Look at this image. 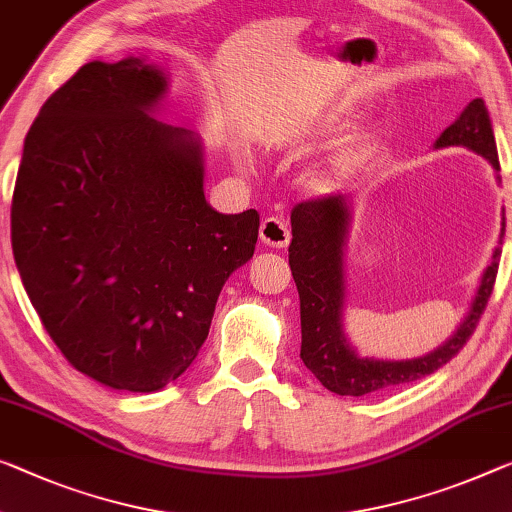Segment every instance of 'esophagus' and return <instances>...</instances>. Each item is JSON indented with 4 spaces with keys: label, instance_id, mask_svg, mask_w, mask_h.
Masks as SVG:
<instances>
[{
    "label": "esophagus",
    "instance_id": "1",
    "mask_svg": "<svg viewBox=\"0 0 512 512\" xmlns=\"http://www.w3.org/2000/svg\"><path fill=\"white\" fill-rule=\"evenodd\" d=\"M261 240L267 247H274V249L288 247V242H290L288 224L279 217H267L261 224Z\"/></svg>",
    "mask_w": 512,
    "mask_h": 512
}]
</instances>
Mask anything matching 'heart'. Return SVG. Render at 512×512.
<instances>
[{"label":"heart","instance_id":"b5f03b06","mask_svg":"<svg viewBox=\"0 0 512 512\" xmlns=\"http://www.w3.org/2000/svg\"><path fill=\"white\" fill-rule=\"evenodd\" d=\"M329 178H332V176H329L327 171H325V174H316V176H313V185H316V187H325V185L329 183Z\"/></svg>","mask_w":512,"mask_h":512}]
</instances>
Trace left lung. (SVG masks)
Masks as SVG:
<instances>
[{"mask_svg": "<svg viewBox=\"0 0 512 512\" xmlns=\"http://www.w3.org/2000/svg\"><path fill=\"white\" fill-rule=\"evenodd\" d=\"M465 146L469 151L483 155L499 171L497 141H494L492 123L481 98L471 100L448 128L435 141V148ZM348 196L329 194L320 199L297 203L290 212L293 240L288 247V263L300 293L302 316V352L304 366L318 377L322 387L338 396H366V393L396 387L421 380L446 361H451L465 348L469 336L481 320L487 300H490L494 281L499 272V258L503 233H506V215L501 219L499 245L492 254V263L478 286L471 309L462 325L444 345L419 359L384 361L359 357L345 341L343 318V247L348 233Z\"/></svg>", "mask_w": 512, "mask_h": 512, "instance_id": "8db88e82", "label": "left lung"}]
</instances>
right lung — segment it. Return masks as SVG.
<instances>
[{
    "mask_svg": "<svg viewBox=\"0 0 512 512\" xmlns=\"http://www.w3.org/2000/svg\"><path fill=\"white\" fill-rule=\"evenodd\" d=\"M164 91L137 57L84 64L29 128L11 203L45 332L77 371L135 393L190 368L261 224L208 206L199 139L148 116Z\"/></svg>",
    "mask_w": 512,
    "mask_h": 512,
    "instance_id": "right-lung-1",
    "label": "right lung"
}]
</instances>
